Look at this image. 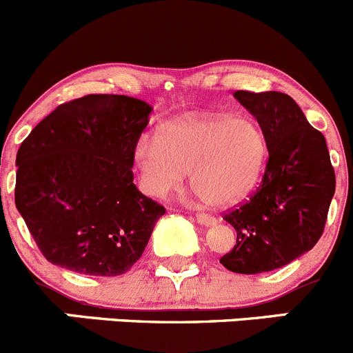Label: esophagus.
Segmentation results:
<instances>
[{
	"label": "esophagus",
	"instance_id": "obj_1",
	"mask_svg": "<svg viewBox=\"0 0 353 353\" xmlns=\"http://www.w3.org/2000/svg\"><path fill=\"white\" fill-rule=\"evenodd\" d=\"M195 218H197L199 225H202V226H212L218 223V219H216L212 214H208V212H197V214H195Z\"/></svg>",
	"mask_w": 353,
	"mask_h": 353
}]
</instances>
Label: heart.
Returning <instances> with one entry per match:
<instances>
[{"label":"heart","instance_id":"1","mask_svg":"<svg viewBox=\"0 0 353 353\" xmlns=\"http://www.w3.org/2000/svg\"><path fill=\"white\" fill-rule=\"evenodd\" d=\"M264 132L250 118L185 117L170 121L159 137L144 135L134 161L145 194L165 197L187 173L208 204L230 205L245 197L263 175Z\"/></svg>","mask_w":353,"mask_h":353}]
</instances>
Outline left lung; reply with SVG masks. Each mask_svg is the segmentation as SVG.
<instances>
[{"instance_id":"obj_1","label":"left lung","mask_w":353,"mask_h":353,"mask_svg":"<svg viewBox=\"0 0 353 353\" xmlns=\"http://www.w3.org/2000/svg\"><path fill=\"white\" fill-rule=\"evenodd\" d=\"M233 96L257 118L270 159L249 201L223 216L235 228L236 245L219 263L233 273L257 274L287 266L316 245L336 178L326 139L288 94Z\"/></svg>"}]
</instances>
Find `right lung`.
<instances>
[{
	"mask_svg": "<svg viewBox=\"0 0 353 353\" xmlns=\"http://www.w3.org/2000/svg\"><path fill=\"white\" fill-rule=\"evenodd\" d=\"M152 108L89 94L59 104L17 152L15 205L50 263L118 276L141 259L165 208L134 183V151Z\"/></svg>",
	"mask_w": 353,
	"mask_h": 353,
	"instance_id": "right-lung-1",
	"label": "right lung"
}]
</instances>
